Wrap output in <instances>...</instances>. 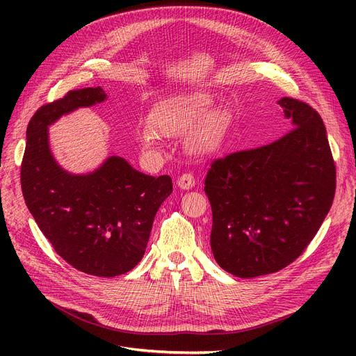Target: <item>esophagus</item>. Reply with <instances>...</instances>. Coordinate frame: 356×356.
<instances>
[{
  "label": "esophagus",
  "mask_w": 356,
  "mask_h": 356,
  "mask_svg": "<svg viewBox=\"0 0 356 356\" xmlns=\"http://www.w3.org/2000/svg\"><path fill=\"white\" fill-rule=\"evenodd\" d=\"M195 177L191 173H184L177 179V186L183 191H189L195 186Z\"/></svg>",
  "instance_id": "obj_1"
}]
</instances>
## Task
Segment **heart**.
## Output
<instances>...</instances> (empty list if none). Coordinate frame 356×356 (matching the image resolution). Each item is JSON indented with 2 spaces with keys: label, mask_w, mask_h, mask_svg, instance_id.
I'll list each match as a JSON object with an SVG mask.
<instances>
[{
  "label": "heart",
  "mask_w": 356,
  "mask_h": 356,
  "mask_svg": "<svg viewBox=\"0 0 356 356\" xmlns=\"http://www.w3.org/2000/svg\"><path fill=\"white\" fill-rule=\"evenodd\" d=\"M216 101L209 93H193L156 108L149 122L140 129V141L147 149L160 148L164 137H179L192 128L188 147L193 154L208 157L219 152L225 141L229 118L225 111L213 109Z\"/></svg>",
  "instance_id": "b5f03b06"
}]
</instances>
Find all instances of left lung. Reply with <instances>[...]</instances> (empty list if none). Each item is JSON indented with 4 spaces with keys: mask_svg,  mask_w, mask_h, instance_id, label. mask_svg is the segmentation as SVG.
Here are the masks:
<instances>
[{
    "mask_svg": "<svg viewBox=\"0 0 356 356\" xmlns=\"http://www.w3.org/2000/svg\"><path fill=\"white\" fill-rule=\"evenodd\" d=\"M278 105L290 133L215 160L204 180L213 257L241 278L277 273L300 257L334 197V161L321 115L293 98Z\"/></svg>",
    "mask_w": 356,
    "mask_h": 356,
    "instance_id": "left-lung-1",
    "label": "left lung"
}]
</instances>
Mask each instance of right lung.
Segmentation results:
<instances>
[{
    "label": "right lung",
    "instance_id": "obj_1",
    "mask_svg": "<svg viewBox=\"0 0 356 356\" xmlns=\"http://www.w3.org/2000/svg\"><path fill=\"white\" fill-rule=\"evenodd\" d=\"M105 99L101 86L85 88L37 109L27 127L22 191L37 225L66 263L90 275L115 277L141 261L173 184L170 176H147L118 156L86 175L69 173L54 160L49 125Z\"/></svg>",
    "mask_w": 356,
    "mask_h": 356
}]
</instances>
